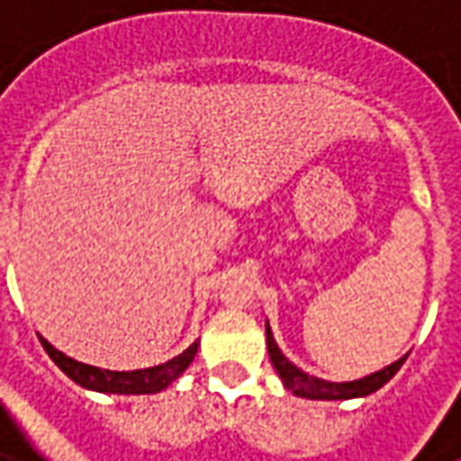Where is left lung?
I'll return each mask as SVG.
<instances>
[{
  "instance_id": "1",
  "label": "left lung",
  "mask_w": 461,
  "mask_h": 461,
  "mask_svg": "<svg viewBox=\"0 0 461 461\" xmlns=\"http://www.w3.org/2000/svg\"><path fill=\"white\" fill-rule=\"evenodd\" d=\"M267 348H269V359L275 364V369L279 372L282 382L287 384V390H293L297 398H310V400H348V398H364L375 390H380L384 382H390L395 377L405 357L398 359L395 364L384 366L380 372L364 377V380H354V382H326L318 380V377H310L305 375L303 369H297L282 351L279 346L275 344V336L269 330V323H267Z\"/></svg>"
}]
</instances>
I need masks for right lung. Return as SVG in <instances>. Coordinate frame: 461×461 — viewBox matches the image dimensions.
<instances>
[{
  "label": "right lung",
  "instance_id": "obj_1",
  "mask_svg": "<svg viewBox=\"0 0 461 461\" xmlns=\"http://www.w3.org/2000/svg\"><path fill=\"white\" fill-rule=\"evenodd\" d=\"M41 344L48 351V357L61 366L63 375L71 377L77 384L89 387V390H97V393H120V395H140V393H158V390H164V387H168L171 382L185 372L189 362L194 359V354H197V341H194L192 346H186L179 357L158 364V366L135 369V372H110V369L89 366V364H81L77 359H71V357H66L59 348H53V346L48 344L45 339H41Z\"/></svg>",
  "mask_w": 461,
  "mask_h": 461
}]
</instances>
